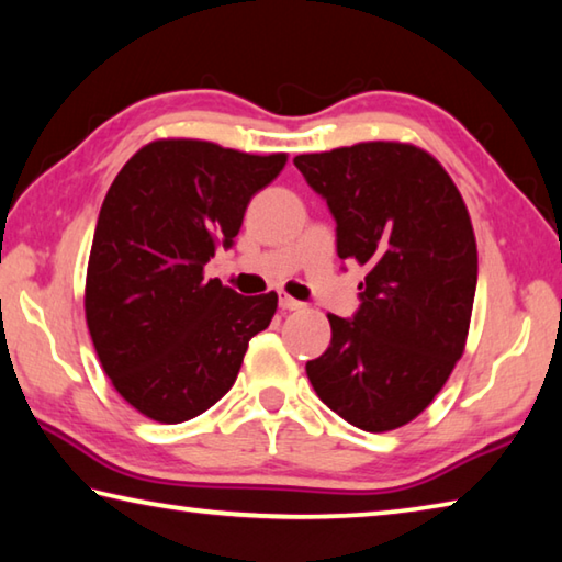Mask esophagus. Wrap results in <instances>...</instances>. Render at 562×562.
Listing matches in <instances>:
<instances>
[{
    "label": "esophagus",
    "mask_w": 562,
    "mask_h": 562,
    "mask_svg": "<svg viewBox=\"0 0 562 562\" xmlns=\"http://www.w3.org/2000/svg\"><path fill=\"white\" fill-rule=\"evenodd\" d=\"M278 304H280L282 310H302V302H300V300H294V297H290V294H284V292H280Z\"/></svg>",
    "instance_id": "34e87169"
}]
</instances>
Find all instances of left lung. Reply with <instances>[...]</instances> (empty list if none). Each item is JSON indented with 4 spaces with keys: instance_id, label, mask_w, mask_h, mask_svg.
Returning <instances> with one entry per match:
<instances>
[{
    "instance_id": "left-lung-1",
    "label": "left lung",
    "mask_w": 562,
    "mask_h": 562,
    "mask_svg": "<svg viewBox=\"0 0 562 562\" xmlns=\"http://www.w3.org/2000/svg\"><path fill=\"white\" fill-rule=\"evenodd\" d=\"M294 166L337 221L339 258L369 270L357 315H327L331 341L307 376L357 429H398L463 355L479 280L469 211L439 160L412 144L369 140Z\"/></svg>"
}]
</instances>
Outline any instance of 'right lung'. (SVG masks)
Here are the masks:
<instances>
[{
    "instance_id": "1",
    "label": "right lung",
    "mask_w": 562,
    "mask_h": 562,
    "mask_svg": "<svg viewBox=\"0 0 562 562\" xmlns=\"http://www.w3.org/2000/svg\"><path fill=\"white\" fill-rule=\"evenodd\" d=\"M288 164L211 140L160 138L103 198L87 270V325L116 392L160 424L227 394L278 294L243 297L203 268L240 233L250 198Z\"/></svg>"
}]
</instances>
